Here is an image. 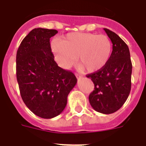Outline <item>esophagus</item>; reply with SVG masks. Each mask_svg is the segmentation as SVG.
<instances>
[{
    "label": "esophagus",
    "mask_w": 146,
    "mask_h": 146,
    "mask_svg": "<svg viewBox=\"0 0 146 146\" xmlns=\"http://www.w3.org/2000/svg\"><path fill=\"white\" fill-rule=\"evenodd\" d=\"M76 78H77L78 79V80H80V79L82 78V76H80V75H79V74H78V73H76Z\"/></svg>",
    "instance_id": "34e87169"
}]
</instances>
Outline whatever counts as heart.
<instances>
[{
	"label": "heart",
	"mask_w": 146,
	"mask_h": 146,
	"mask_svg": "<svg viewBox=\"0 0 146 146\" xmlns=\"http://www.w3.org/2000/svg\"><path fill=\"white\" fill-rule=\"evenodd\" d=\"M53 50L59 63L69 68L77 61L88 72L93 73L103 68L112 53V42L105 35L89 33H72L60 41L53 43Z\"/></svg>",
	"instance_id": "1"
}]
</instances>
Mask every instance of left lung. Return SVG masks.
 <instances>
[{"instance_id": "left-lung-1", "label": "left lung", "mask_w": 146, "mask_h": 146, "mask_svg": "<svg viewBox=\"0 0 146 146\" xmlns=\"http://www.w3.org/2000/svg\"><path fill=\"white\" fill-rule=\"evenodd\" d=\"M113 43V50L107 64L86 77L94 83L89 102L95 111L111 114L125 103L131 88L132 63L126 43L113 31L103 28Z\"/></svg>"}]
</instances>
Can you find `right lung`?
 I'll use <instances>...</instances> for the list:
<instances>
[{"instance_id":"right-lung-1","label":"right lung","mask_w":146,"mask_h":146,"mask_svg":"<svg viewBox=\"0 0 146 146\" xmlns=\"http://www.w3.org/2000/svg\"><path fill=\"white\" fill-rule=\"evenodd\" d=\"M58 31L34 28L23 38L16 54V77L24 103L35 115L54 118L67 104L77 83L75 75L58 66L50 38Z\"/></svg>"}]
</instances>
